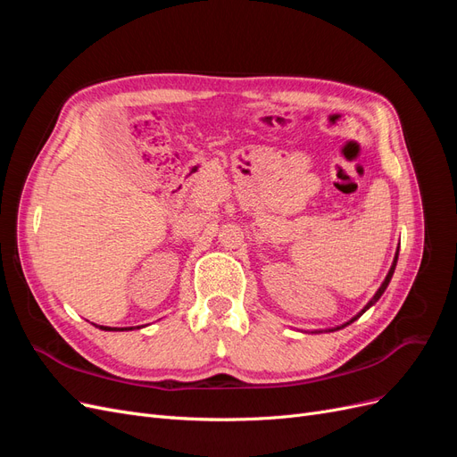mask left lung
I'll list each match as a JSON object with an SVG mask.
<instances>
[{
  "mask_svg": "<svg viewBox=\"0 0 457 457\" xmlns=\"http://www.w3.org/2000/svg\"><path fill=\"white\" fill-rule=\"evenodd\" d=\"M396 259H398V252H396V255H395V261H393V267H391L389 274H386V278H385V282H383V284H381V287L378 289V294L371 297V301H370V303H368V305H366V307L362 309V312H358V314H356L354 318H351V322H354V320H356V318H361V316H362V314H364V312H366V311H368V309H370L371 305H376V303L379 301V297L383 295V292H385V289H386V286H389V282H391V278H393V272H395V267H396ZM351 322H347V324H351ZM347 324H343V326H347ZM343 326H339L337 329H341Z\"/></svg>",
  "mask_w": 457,
  "mask_h": 457,
  "instance_id": "left-lung-1",
  "label": "left lung"
}]
</instances>
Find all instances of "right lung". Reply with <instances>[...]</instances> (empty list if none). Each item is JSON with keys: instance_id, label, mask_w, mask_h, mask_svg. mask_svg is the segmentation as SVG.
I'll use <instances>...</instances> for the list:
<instances>
[{"instance_id": "add662e5", "label": "right lung", "mask_w": 457, "mask_h": 457, "mask_svg": "<svg viewBox=\"0 0 457 457\" xmlns=\"http://www.w3.org/2000/svg\"><path fill=\"white\" fill-rule=\"evenodd\" d=\"M96 328H101V329H104V331H114V329H133V328H108V326H96Z\"/></svg>"}]
</instances>
